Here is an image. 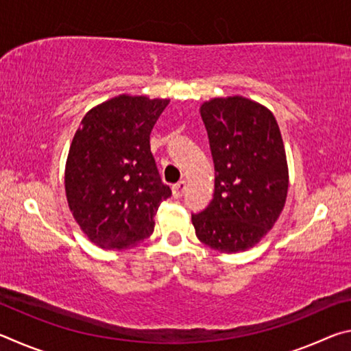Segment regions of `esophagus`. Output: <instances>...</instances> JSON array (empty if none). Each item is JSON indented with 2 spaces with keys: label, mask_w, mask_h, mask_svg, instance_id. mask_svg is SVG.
<instances>
[{
  "label": "esophagus",
  "mask_w": 351,
  "mask_h": 351,
  "mask_svg": "<svg viewBox=\"0 0 351 351\" xmlns=\"http://www.w3.org/2000/svg\"><path fill=\"white\" fill-rule=\"evenodd\" d=\"M171 190H173V197L175 198H181L184 192H186V181H180L176 182L173 187H171Z\"/></svg>",
  "instance_id": "1"
}]
</instances>
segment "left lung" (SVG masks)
<instances>
[{
  "label": "left lung",
  "instance_id": "obj_1",
  "mask_svg": "<svg viewBox=\"0 0 351 351\" xmlns=\"http://www.w3.org/2000/svg\"><path fill=\"white\" fill-rule=\"evenodd\" d=\"M215 165V192L193 213L195 234L212 249L235 254L269 232L288 193L280 128L266 106L241 96L217 97L199 108Z\"/></svg>",
  "mask_w": 351,
  "mask_h": 351
}]
</instances>
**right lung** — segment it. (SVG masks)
Masks as SVG:
<instances>
[{
	"instance_id": "1",
	"label": "right lung",
	"mask_w": 351,
	"mask_h": 351,
	"mask_svg": "<svg viewBox=\"0 0 351 351\" xmlns=\"http://www.w3.org/2000/svg\"><path fill=\"white\" fill-rule=\"evenodd\" d=\"M169 99L121 96L94 106L69 147L64 190L73 217L94 245L122 251L148 239L171 195L150 150Z\"/></svg>"
}]
</instances>
